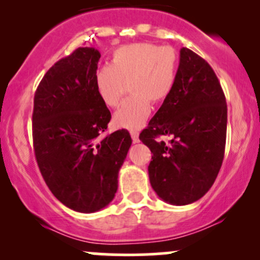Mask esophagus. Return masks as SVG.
Returning <instances> with one entry per match:
<instances>
[{
    "instance_id": "esophagus-1",
    "label": "esophagus",
    "mask_w": 260,
    "mask_h": 260,
    "mask_svg": "<svg viewBox=\"0 0 260 260\" xmlns=\"http://www.w3.org/2000/svg\"><path fill=\"white\" fill-rule=\"evenodd\" d=\"M131 137H132V140L134 143L139 142V133L136 132V131H131Z\"/></svg>"
}]
</instances>
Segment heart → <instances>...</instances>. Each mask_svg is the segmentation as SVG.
<instances>
[{"instance_id": "obj_1", "label": "heart", "mask_w": 260, "mask_h": 260, "mask_svg": "<svg viewBox=\"0 0 260 260\" xmlns=\"http://www.w3.org/2000/svg\"><path fill=\"white\" fill-rule=\"evenodd\" d=\"M177 67V53L171 46L150 43L124 45L112 53L110 66L96 70L95 90L100 100L113 109L120 104L128 83L132 95L116 111L113 122L117 127L139 129L150 115V101L161 103L172 91Z\"/></svg>"}]
</instances>
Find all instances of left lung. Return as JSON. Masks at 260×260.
<instances>
[{"label":"left lung","mask_w":260,"mask_h":260,"mask_svg":"<svg viewBox=\"0 0 260 260\" xmlns=\"http://www.w3.org/2000/svg\"><path fill=\"white\" fill-rule=\"evenodd\" d=\"M228 106L216 74L205 59L182 47L174 89L140 133L150 149L148 172L164 202L187 205L210 189L222 165ZM169 135V143L157 141Z\"/></svg>","instance_id":"8db88e82"}]
</instances>
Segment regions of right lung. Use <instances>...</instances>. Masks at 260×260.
I'll use <instances>...</instances> for the list:
<instances>
[{
    "mask_svg": "<svg viewBox=\"0 0 260 260\" xmlns=\"http://www.w3.org/2000/svg\"><path fill=\"white\" fill-rule=\"evenodd\" d=\"M100 52L78 47L47 71L34 96L32 140L47 187L62 204L84 214L115 198L118 171L132 139L126 129L100 138L111 113L94 86Z\"/></svg>",
    "mask_w": 260,
    "mask_h": 260,
    "instance_id": "obj_1",
    "label": "right lung"
}]
</instances>
